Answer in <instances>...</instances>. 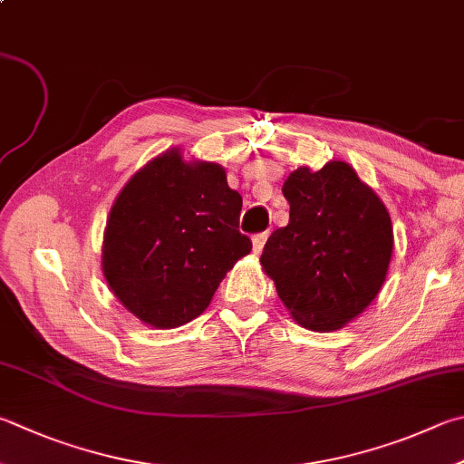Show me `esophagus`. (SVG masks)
<instances>
[{
    "label": "esophagus",
    "mask_w": 464,
    "mask_h": 464,
    "mask_svg": "<svg viewBox=\"0 0 464 464\" xmlns=\"http://www.w3.org/2000/svg\"><path fill=\"white\" fill-rule=\"evenodd\" d=\"M267 237H269L267 233H257V235H254V239H251V241H254V254H261V249H264Z\"/></svg>",
    "instance_id": "1"
}]
</instances>
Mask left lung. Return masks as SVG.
Wrapping results in <instances>:
<instances>
[{
  "label": "left lung",
  "instance_id": "left-lung-1",
  "mask_svg": "<svg viewBox=\"0 0 464 464\" xmlns=\"http://www.w3.org/2000/svg\"><path fill=\"white\" fill-rule=\"evenodd\" d=\"M282 192L290 221L269 235L261 269L300 326L339 331L382 290L393 254L392 217L341 160L318 172L296 168Z\"/></svg>",
  "mask_w": 464,
  "mask_h": 464
}]
</instances>
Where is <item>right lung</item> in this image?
I'll return each instance as SVG.
<instances>
[{
	"label": "right lung",
	"mask_w": 464,
	"mask_h": 464,
	"mask_svg": "<svg viewBox=\"0 0 464 464\" xmlns=\"http://www.w3.org/2000/svg\"><path fill=\"white\" fill-rule=\"evenodd\" d=\"M241 195L225 168L166 150L125 182L109 210L101 269L123 308L154 328L203 314L229 269L251 251Z\"/></svg>",
	"instance_id": "1"
}]
</instances>
